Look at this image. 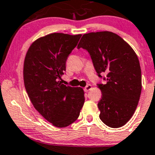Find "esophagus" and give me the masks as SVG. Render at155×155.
Masks as SVG:
<instances>
[{"label": "esophagus", "instance_id": "esophagus-1", "mask_svg": "<svg viewBox=\"0 0 155 155\" xmlns=\"http://www.w3.org/2000/svg\"><path fill=\"white\" fill-rule=\"evenodd\" d=\"M91 89H92V85H90V84H88V85H87V87L84 88V91H85V92H88V91L90 90Z\"/></svg>", "mask_w": 155, "mask_h": 155}]
</instances>
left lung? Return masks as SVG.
Returning <instances> with one entry per match:
<instances>
[{"mask_svg": "<svg viewBox=\"0 0 155 155\" xmlns=\"http://www.w3.org/2000/svg\"><path fill=\"white\" fill-rule=\"evenodd\" d=\"M81 48L88 51L98 76L107 74L106 84L98 85L102 92L99 118L110 127L125 125L136 110L141 94L137 55L128 43L110 31L85 33L78 43Z\"/></svg>", "mask_w": 155, "mask_h": 155, "instance_id": "8db88e82", "label": "left lung"}]
</instances>
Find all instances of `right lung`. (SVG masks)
<instances>
[{"label": "right lung", "instance_id": "add662e5", "mask_svg": "<svg viewBox=\"0 0 155 155\" xmlns=\"http://www.w3.org/2000/svg\"><path fill=\"white\" fill-rule=\"evenodd\" d=\"M81 34L53 33L30 45L24 62L25 87L35 109L57 127L75 122L84 104L81 87L62 84L66 62Z\"/></svg>", "mask_w": 155, "mask_h": 155}]
</instances>
